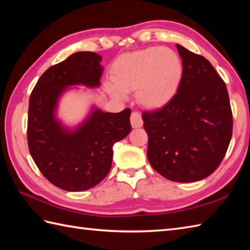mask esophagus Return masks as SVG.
I'll list each match as a JSON object with an SVG mask.
<instances>
[{
	"mask_svg": "<svg viewBox=\"0 0 250 250\" xmlns=\"http://www.w3.org/2000/svg\"><path fill=\"white\" fill-rule=\"evenodd\" d=\"M131 125L132 128H141L143 125V119H142V116L140 115V113H132L131 115Z\"/></svg>",
	"mask_w": 250,
	"mask_h": 250,
	"instance_id": "34e87169",
	"label": "esophagus"
}]
</instances>
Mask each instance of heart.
<instances>
[{"instance_id": "obj_1", "label": "heart", "mask_w": 250, "mask_h": 250, "mask_svg": "<svg viewBox=\"0 0 250 250\" xmlns=\"http://www.w3.org/2000/svg\"><path fill=\"white\" fill-rule=\"evenodd\" d=\"M183 62L172 49L150 47L131 52L117 60L113 71L114 82L105 83L111 97L125 99L134 91L142 106L158 109L176 94L183 79Z\"/></svg>"}]
</instances>
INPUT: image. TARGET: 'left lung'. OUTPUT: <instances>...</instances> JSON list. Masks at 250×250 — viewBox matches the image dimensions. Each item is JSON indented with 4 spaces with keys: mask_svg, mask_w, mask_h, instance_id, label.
Segmentation results:
<instances>
[{
    "mask_svg": "<svg viewBox=\"0 0 250 250\" xmlns=\"http://www.w3.org/2000/svg\"><path fill=\"white\" fill-rule=\"evenodd\" d=\"M184 73L176 94L162 108L145 111L147 157L169 180L193 183L219 167L232 137L226 83L210 62L176 44Z\"/></svg>",
    "mask_w": 250,
    "mask_h": 250,
    "instance_id": "left-lung-1",
    "label": "left lung"
}]
</instances>
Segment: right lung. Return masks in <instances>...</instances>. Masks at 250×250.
<instances>
[{
    "instance_id": "add662e5",
    "label": "right lung",
    "mask_w": 250,
    "mask_h": 250,
    "mask_svg": "<svg viewBox=\"0 0 250 250\" xmlns=\"http://www.w3.org/2000/svg\"><path fill=\"white\" fill-rule=\"evenodd\" d=\"M102 57L78 51L49 67L36 83L29 101L28 144L42 174L58 188L72 192L88 190L106 177L113 146L131 132V109L106 113L91 105L87 116L67 125L58 116L61 98L84 86L99 88Z\"/></svg>"
}]
</instances>
